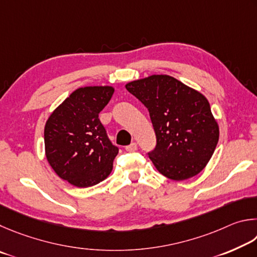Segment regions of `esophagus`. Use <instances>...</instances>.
I'll return each mask as SVG.
<instances>
[{
    "instance_id": "1",
    "label": "esophagus",
    "mask_w": 257,
    "mask_h": 257,
    "mask_svg": "<svg viewBox=\"0 0 257 257\" xmlns=\"http://www.w3.org/2000/svg\"><path fill=\"white\" fill-rule=\"evenodd\" d=\"M125 150L127 151V152H134V151H137V150H138V145H137L136 142H133V143H131V145H130V146L125 147Z\"/></svg>"
}]
</instances>
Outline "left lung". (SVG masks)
Segmentation results:
<instances>
[{"label":"left lung","mask_w":257,"mask_h":257,"mask_svg":"<svg viewBox=\"0 0 257 257\" xmlns=\"http://www.w3.org/2000/svg\"><path fill=\"white\" fill-rule=\"evenodd\" d=\"M145 105L157 143L148 156L174 181L204 169L218 145L219 127L203 94L169 75H151L125 85Z\"/></svg>","instance_id":"obj_1"}]
</instances>
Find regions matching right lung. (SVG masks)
Returning <instances> with one entry per match:
<instances>
[{
	"instance_id": "right-lung-1",
	"label": "right lung",
	"mask_w": 257,
	"mask_h": 257,
	"mask_svg": "<svg viewBox=\"0 0 257 257\" xmlns=\"http://www.w3.org/2000/svg\"><path fill=\"white\" fill-rule=\"evenodd\" d=\"M114 93L111 87L76 89L45 125L46 158L58 176L76 187L102 182L118 154L107 136L99 112Z\"/></svg>"
}]
</instances>
